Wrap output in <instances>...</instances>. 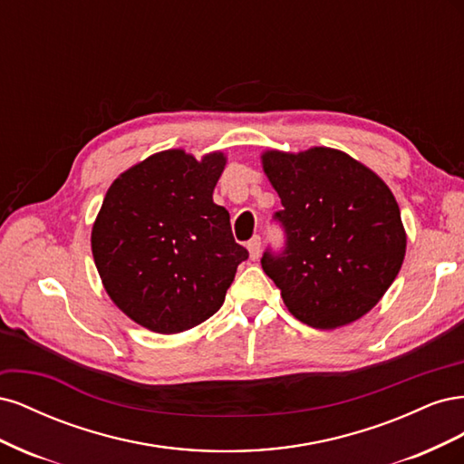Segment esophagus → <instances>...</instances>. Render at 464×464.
Listing matches in <instances>:
<instances>
[{"instance_id": "obj_1", "label": "esophagus", "mask_w": 464, "mask_h": 464, "mask_svg": "<svg viewBox=\"0 0 464 464\" xmlns=\"http://www.w3.org/2000/svg\"><path fill=\"white\" fill-rule=\"evenodd\" d=\"M247 251H249V259L256 261L259 257V251H261V237L259 236H254L247 242Z\"/></svg>"}]
</instances>
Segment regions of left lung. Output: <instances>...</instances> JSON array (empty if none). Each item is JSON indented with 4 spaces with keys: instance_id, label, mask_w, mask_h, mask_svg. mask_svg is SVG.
Instances as JSON below:
<instances>
[{
    "instance_id": "8db88e82",
    "label": "left lung",
    "mask_w": 464,
    "mask_h": 464,
    "mask_svg": "<svg viewBox=\"0 0 464 464\" xmlns=\"http://www.w3.org/2000/svg\"><path fill=\"white\" fill-rule=\"evenodd\" d=\"M263 170L283 208V251L266 249L261 266L294 317L315 329L360 319L399 275L406 234L385 181L346 152L314 147L266 150Z\"/></svg>"
}]
</instances>
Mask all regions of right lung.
I'll return each mask as SVG.
<instances>
[{"instance_id": "add662e5", "label": "right lung", "mask_w": 464, "mask_h": 464, "mask_svg": "<svg viewBox=\"0 0 464 464\" xmlns=\"http://www.w3.org/2000/svg\"><path fill=\"white\" fill-rule=\"evenodd\" d=\"M224 164L222 152L195 160L162 150L106 193L91 234L94 265L111 302L149 331L181 333L215 315L249 257L213 201Z\"/></svg>"}]
</instances>
